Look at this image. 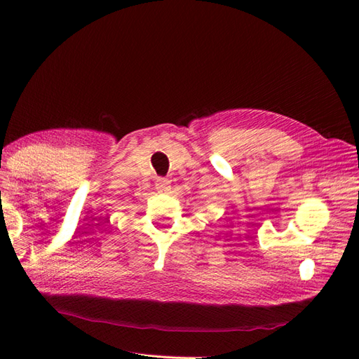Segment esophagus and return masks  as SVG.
Returning <instances> with one entry per match:
<instances>
[{"mask_svg": "<svg viewBox=\"0 0 359 359\" xmlns=\"http://www.w3.org/2000/svg\"><path fill=\"white\" fill-rule=\"evenodd\" d=\"M156 189L158 193H166L170 189V181L166 178H158L156 181Z\"/></svg>", "mask_w": 359, "mask_h": 359, "instance_id": "obj_1", "label": "esophagus"}]
</instances>
